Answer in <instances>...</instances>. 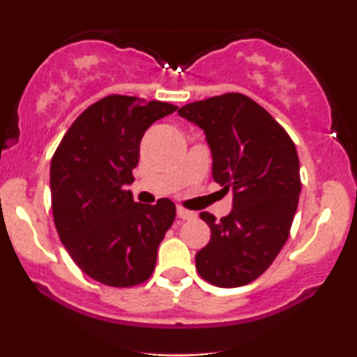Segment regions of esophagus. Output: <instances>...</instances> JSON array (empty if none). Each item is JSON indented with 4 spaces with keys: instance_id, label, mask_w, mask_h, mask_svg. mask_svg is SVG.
<instances>
[{
    "instance_id": "obj_1",
    "label": "esophagus",
    "mask_w": 357,
    "mask_h": 357,
    "mask_svg": "<svg viewBox=\"0 0 357 357\" xmlns=\"http://www.w3.org/2000/svg\"><path fill=\"white\" fill-rule=\"evenodd\" d=\"M176 213H178V216H179V218H181V220H192V218H195V216H196L195 213L184 210V208H181V206H179L178 210H176Z\"/></svg>"
}]
</instances>
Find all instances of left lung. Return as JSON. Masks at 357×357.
Wrapping results in <instances>:
<instances>
[{
	"instance_id": "1",
	"label": "left lung",
	"mask_w": 357,
	"mask_h": 357,
	"mask_svg": "<svg viewBox=\"0 0 357 357\" xmlns=\"http://www.w3.org/2000/svg\"><path fill=\"white\" fill-rule=\"evenodd\" d=\"M178 114L202 127L213 155V179L233 192V210L216 221L199 213L211 238L196 270L223 289L247 285L267 270L289 238L301 195V166L287 130L243 93L183 105Z\"/></svg>"
}]
</instances>
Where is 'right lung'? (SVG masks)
Instances as JSON below:
<instances>
[{
	"label": "right lung",
	"mask_w": 357,
	"mask_h": 357,
	"mask_svg": "<svg viewBox=\"0 0 357 357\" xmlns=\"http://www.w3.org/2000/svg\"><path fill=\"white\" fill-rule=\"evenodd\" d=\"M173 104L107 96L67 130L50 166L52 211L68 255L82 272L109 287H134L153 275L158 247L176 216L171 199L136 203L139 146Z\"/></svg>",
	"instance_id": "obj_1"
}]
</instances>
